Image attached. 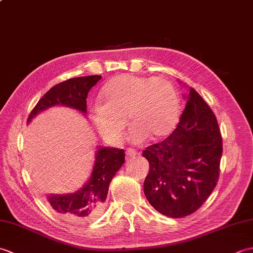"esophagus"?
I'll use <instances>...</instances> for the list:
<instances>
[{
	"label": "esophagus",
	"mask_w": 253,
	"mask_h": 253,
	"mask_svg": "<svg viewBox=\"0 0 253 253\" xmlns=\"http://www.w3.org/2000/svg\"><path fill=\"white\" fill-rule=\"evenodd\" d=\"M137 154H138L137 151H135V150H133V149H127V151H126V159L128 160V159H130V158H135Z\"/></svg>",
	"instance_id": "esophagus-1"
}]
</instances>
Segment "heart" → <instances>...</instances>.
<instances>
[{
  "label": "heart",
  "instance_id": "obj_1",
  "mask_svg": "<svg viewBox=\"0 0 253 253\" xmlns=\"http://www.w3.org/2000/svg\"><path fill=\"white\" fill-rule=\"evenodd\" d=\"M102 100L104 104H94L91 114L99 132L113 143L121 140L125 117L135 143L169 136L179 120L178 93L163 77L118 75L104 85Z\"/></svg>",
  "mask_w": 253,
  "mask_h": 253
}]
</instances>
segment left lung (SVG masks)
<instances>
[{
  "label": "left lung",
  "mask_w": 253,
  "mask_h": 253,
  "mask_svg": "<svg viewBox=\"0 0 253 253\" xmlns=\"http://www.w3.org/2000/svg\"><path fill=\"white\" fill-rule=\"evenodd\" d=\"M175 130L149 146L142 157L150 169L143 182L149 203L163 215H190L207 201L219 176L223 142L213 111L190 88Z\"/></svg>",
  "instance_id": "8db88e82"
}]
</instances>
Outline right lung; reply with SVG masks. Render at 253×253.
Instances as JSON below:
<instances>
[{"instance_id":"obj_1","label":"right lung","mask_w":253,"mask_h":253,"mask_svg":"<svg viewBox=\"0 0 253 253\" xmlns=\"http://www.w3.org/2000/svg\"><path fill=\"white\" fill-rule=\"evenodd\" d=\"M101 76L76 77L51 88L30 112V122L40 112L55 105H64L87 113V95ZM125 162L123 149L100 147L95 154L92 173L85 185L68 195H47L46 201L61 217L73 223H85L99 217L104 211L109 186L113 177Z\"/></svg>"}]
</instances>
